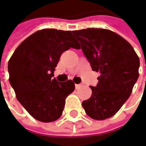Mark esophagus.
Segmentation results:
<instances>
[{
    "label": "esophagus",
    "instance_id": "obj_1",
    "mask_svg": "<svg viewBox=\"0 0 146 146\" xmlns=\"http://www.w3.org/2000/svg\"><path fill=\"white\" fill-rule=\"evenodd\" d=\"M82 86L81 84H75V88H76V89H78L80 87Z\"/></svg>",
    "mask_w": 146,
    "mask_h": 146
}]
</instances>
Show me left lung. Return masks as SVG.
<instances>
[{"label": "left lung", "mask_w": 146, "mask_h": 146, "mask_svg": "<svg viewBox=\"0 0 146 146\" xmlns=\"http://www.w3.org/2000/svg\"><path fill=\"white\" fill-rule=\"evenodd\" d=\"M89 61L100 72L92 95L82 105L86 113L104 120L118 112L132 93L139 78V59L133 46L119 34L108 29L87 28L73 31Z\"/></svg>", "instance_id": "obj_1"}]
</instances>
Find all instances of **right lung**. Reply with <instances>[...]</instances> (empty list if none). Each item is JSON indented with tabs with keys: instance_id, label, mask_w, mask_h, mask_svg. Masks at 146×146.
Listing matches in <instances>:
<instances>
[{
	"instance_id": "1",
	"label": "right lung",
	"mask_w": 146,
	"mask_h": 146,
	"mask_svg": "<svg viewBox=\"0 0 146 146\" xmlns=\"http://www.w3.org/2000/svg\"><path fill=\"white\" fill-rule=\"evenodd\" d=\"M70 47L79 49L71 31L42 29L26 38L8 62L16 97L36 120L58 119L66 98L75 88L72 80L58 83L52 78L62 53Z\"/></svg>"
}]
</instances>
